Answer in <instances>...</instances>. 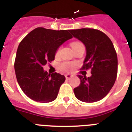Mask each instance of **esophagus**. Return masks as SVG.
Listing matches in <instances>:
<instances>
[{
	"label": "esophagus",
	"instance_id": "esophagus-1",
	"mask_svg": "<svg viewBox=\"0 0 132 132\" xmlns=\"http://www.w3.org/2000/svg\"><path fill=\"white\" fill-rule=\"evenodd\" d=\"M65 77H66V79H68V80H69V79H70L72 78V77H73V75L71 74H67L65 75Z\"/></svg>",
	"mask_w": 132,
	"mask_h": 132
}]
</instances>
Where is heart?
Listing matches in <instances>:
<instances>
[{
    "instance_id": "1",
    "label": "heart",
    "mask_w": 132,
    "mask_h": 132,
    "mask_svg": "<svg viewBox=\"0 0 132 132\" xmlns=\"http://www.w3.org/2000/svg\"><path fill=\"white\" fill-rule=\"evenodd\" d=\"M79 45H82V43H81V42H74L71 44L72 48L76 47V46H78ZM59 52H60V50H58L57 51L56 55H58ZM60 68H61V70L64 71V72H72V70L75 69V64H72V63H67V62H66V63H63V64H61Z\"/></svg>"
}]
</instances>
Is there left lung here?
I'll list each match as a JSON object with an SVG mask.
<instances>
[{
	"label": "left lung",
	"instance_id": "obj_1",
	"mask_svg": "<svg viewBox=\"0 0 132 132\" xmlns=\"http://www.w3.org/2000/svg\"><path fill=\"white\" fill-rule=\"evenodd\" d=\"M69 31L86 46L82 70L90 68L92 74L88 78L78 75L80 85L74 88L75 95L83 102L101 100L110 91L117 79L118 60L112 42L104 33L94 29Z\"/></svg>",
	"mask_w": 132,
	"mask_h": 132
}]
</instances>
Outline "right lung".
Masks as SVG:
<instances>
[{
	"label": "right lung",
	"mask_w": 132,
	"mask_h": 132,
	"mask_svg": "<svg viewBox=\"0 0 132 132\" xmlns=\"http://www.w3.org/2000/svg\"><path fill=\"white\" fill-rule=\"evenodd\" d=\"M68 31L38 27L20 43L14 63L15 76L22 90L32 100L48 103L57 98L66 78L57 72L48 74L43 66L55 60L58 48L72 38Z\"/></svg>",
	"instance_id": "right-lung-1"
}]
</instances>
